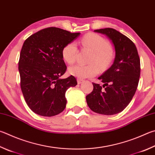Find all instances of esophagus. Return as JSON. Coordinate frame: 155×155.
I'll list each match as a JSON object with an SVG mask.
<instances>
[{
	"instance_id": "34e87169",
	"label": "esophagus",
	"mask_w": 155,
	"mask_h": 155,
	"mask_svg": "<svg viewBox=\"0 0 155 155\" xmlns=\"http://www.w3.org/2000/svg\"><path fill=\"white\" fill-rule=\"evenodd\" d=\"M83 82V79H80V78H78V79H77V83H78V85H79V84H81V83H82Z\"/></svg>"
}]
</instances>
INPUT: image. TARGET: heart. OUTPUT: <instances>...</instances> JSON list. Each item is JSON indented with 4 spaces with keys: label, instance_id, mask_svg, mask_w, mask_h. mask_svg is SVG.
Returning <instances> with one entry per match:
<instances>
[{
    "label": "heart",
    "instance_id": "b5f03b06",
    "mask_svg": "<svg viewBox=\"0 0 155 155\" xmlns=\"http://www.w3.org/2000/svg\"><path fill=\"white\" fill-rule=\"evenodd\" d=\"M79 44L84 48H88L93 51L90 56L89 65L76 64L70 67L68 72L74 77L79 78L94 77L97 74L100 68H106L113 60V53L110 42L102 36L95 33H89L81 39ZM78 54V48L74 42L66 44L64 47L61 55L66 63H74Z\"/></svg>",
    "mask_w": 155,
    "mask_h": 155
}]
</instances>
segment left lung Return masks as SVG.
<instances>
[{"label":"left lung","mask_w":155,"mask_h":155,"mask_svg":"<svg viewBox=\"0 0 155 155\" xmlns=\"http://www.w3.org/2000/svg\"><path fill=\"white\" fill-rule=\"evenodd\" d=\"M106 35L114 46L115 58L110 68L98 78L104 84L93 83L94 89L86 96L87 105L95 112L112 115L122 112L136 91L140 76V60L135 44L113 28L95 30Z\"/></svg>","instance_id":"left-lung-1"}]
</instances>
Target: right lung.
Returning <instances> with one entry per match:
<instances>
[{"label":"right lung","instance_id":"add662e5","mask_svg":"<svg viewBox=\"0 0 155 155\" xmlns=\"http://www.w3.org/2000/svg\"><path fill=\"white\" fill-rule=\"evenodd\" d=\"M80 36L55 27L41 30L24 41L19 60L22 94L35 113L53 117L66 108L65 94L77 85L74 76L61 78L66 70L61 51Z\"/></svg>","mask_w":155,"mask_h":155}]
</instances>
